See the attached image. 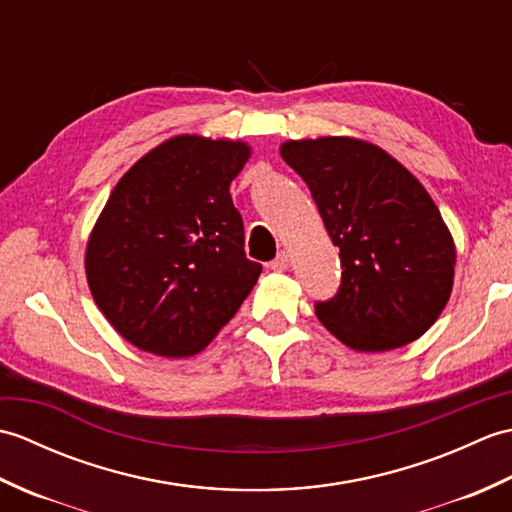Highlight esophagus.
I'll return each instance as SVG.
<instances>
[{
    "mask_svg": "<svg viewBox=\"0 0 512 512\" xmlns=\"http://www.w3.org/2000/svg\"><path fill=\"white\" fill-rule=\"evenodd\" d=\"M268 266L273 268V270H286L290 266V255L286 253V250H281V253Z\"/></svg>",
    "mask_w": 512,
    "mask_h": 512,
    "instance_id": "esophagus-1",
    "label": "esophagus"
}]
</instances>
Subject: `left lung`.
<instances>
[{"instance_id":"1","label":"left lung","mask_w":512,"mask_h":512,"mask_svg":"<svg viewBox=\"0 0 512 512\" xmlns=\"http://www.w3.org/2000/svg\"><path fill=\"white\" fill-rule=\"evenodd\" d=\"M279 154L339 246L341 288L317 317L356 352L420 339L453 290L455 244L436 202L385 149L352 136L286 140Z\"/></svg>"}]
</instances>
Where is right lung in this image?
<instances>
[{
	"mask_svg": "<svg viewBox=\"0 0 512 512\" xmlns=\"http://www.w3.org/2000/svg\"><path fill=\"white\" fill-rule=\"evenodd\" d=\"M250 158L242 140L180 134L118 180L85 246L96 306L138 350L202 352L235 317L262 264L244 253L231 182Z\"/></svg>",
	"mask_w": 512,
	"mask_h": 512,
	"instance_id": "1",
	"label": "right lung"
}]
</instances>
